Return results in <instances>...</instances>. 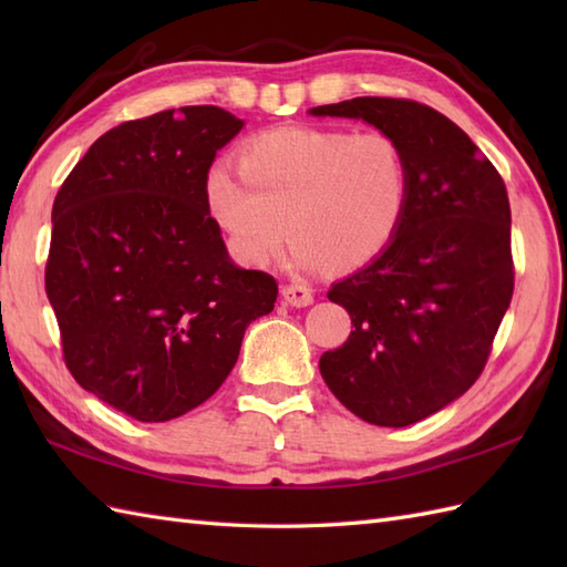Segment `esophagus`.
<instances>
[{"label":"esophagus","mask_w":567,"mask_h":567,"mask_svg":"<svg viewBox=\"0 0 567 567\" xmlns=\"http://www.w3.org/2000/svg\"><path fill=\"white\" fill-rule=\"evenodd\" d=\"M282 299L290 307H309L311 302H315V295H311V290H309L307 285L292 282V285H285L282 287Z\"/></svg>","instance_id":"34e87169"}]
</instances>
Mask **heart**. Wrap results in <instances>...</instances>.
<instances>
[{
    "instance_id": "heart-1",
    "label": "heart",
    "mask_w": 567,
    "mask_h": 567,
    "mask_svg": "<svg viewBox=\"0 0 567 567\" xmlns=\"http://www.w3.org/2000/svg\"><path fill=\"white\" fill-rule=\"evenodd\" d=\"M409 163L384 131L287 126L250 138L236 171L216 163L204 197L236 256L262 268L287 236L305 268L355 270L400 234L409 207Z\"/></svg>"
}]
</instances>
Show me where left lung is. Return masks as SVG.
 Instances as JSON below:
<instances>
[{"mask_svg":"<svg viewBox=\"0 0 567 567\" xmlns=\"http://www.w3.org/2000/svg\"><path fill=\"white\" fill-rule=\"evenodd\" d=\"M311 114L363 118L406 155L412 192L400 234L329 290L355 329L319 370L368 424H416L483 375L512 302L507 187L465 131L426 104L355 97Z\"/></svg>","mask_w":567,"mask_h":567,"instance_id":"8db88e82","label":"left lung"}]
</instances>
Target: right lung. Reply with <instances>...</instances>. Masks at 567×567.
I'll return each mask as SVG.
<instances>
[{
  "instance_id": "add662e5",
  "label": "right lung",
  "mask_w": 567,
  "mask_h": 567,
  "mask_svg": "<svg viewBox=\"0 0 567 567\" xmlns=\"http://www.w3.org/2000/svg\"><path fill=\"white\" fill-rule=\"evenodd\" d=\"M244 122L179 106L92 143L53 202L45 295L84 390L138 421L207 402L234 370L275 277L228 260L204 177Z\"/></svg>"
}]
</instances>
